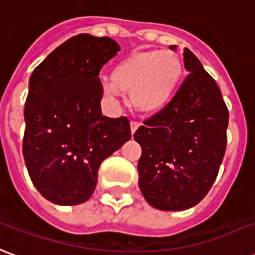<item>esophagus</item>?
I'll list each match as a JSON object with an SVG mask.
<instances>
[{
    "label": "esophagus",
    "mask_w": 255,
    "mask_h": 255,
    "mask_svg": "<svg viewBox=\"0 0 255 255\" xmlns=\"http://www.w3.org/2000/svg\"><path fill=\"white\" fill-rule=\"evenodd\" d=\"M138 128H140V124H138V122H134V121H133V122H130V131H131V134H134Z\"/></svg>",
    "instance_id": "obj_1"
}]
</instances>
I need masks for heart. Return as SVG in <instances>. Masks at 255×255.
<instances>
[{"instance_id": "b5f03b06", "label": "heart", "mask_w": 255, "mask_h": 255, "mask_svg": "<svg viewBox=\"0 0 255 255\" xmlns=\"http://www.w3.org/2000/svg\"><path fill=\"white\" fill-rule=\"evenodd\" d=\"M181 59L170 50L134 52L118 61L111 71V84L103 92L115 97L130 93V103L142 114H156L170 103L182 78Z\"/></svg>"}]
</instances>
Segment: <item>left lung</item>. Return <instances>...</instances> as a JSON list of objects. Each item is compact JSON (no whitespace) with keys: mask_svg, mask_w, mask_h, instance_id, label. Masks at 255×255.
<instances>
[{"mask_svg":"<svg viewBox=\"0 0 255 255\" xmlns=\"http://www.w3.org/2000/svg\"><path fill=\"white\" fill-rule=\"evenodd\" d=\"M184 67L188 77L170 103L133 136L142 149L140 191L152 207L165 211L185 210L205 198L227 148L229 114L218 85L187 48Z\"/></svg>","mask_w":255,"mask_h":255,"instance_id":"left-lung-1","label":"left lung"}]
</instances>
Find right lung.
Segmentation results:
<instances>
[{
  "label": "right lung",
  "mask_w": 255,
  "mask_h": 255,
  "mask_svg": "<svg viewBox=\"0 0 255 255\" xmlns=\"http://www.w3.org/2000/svg\"><path fill=\"white\" fill-rule=\"evenodd\" d=\"M108 37L78 34L32 71L24 106L23 156L39 194L55 205H81L102 162L130 140L129 119L103 117L102 67L118 53Z\"/></svg>",
  "instance_id": "obj_1"
}]
</instances>
